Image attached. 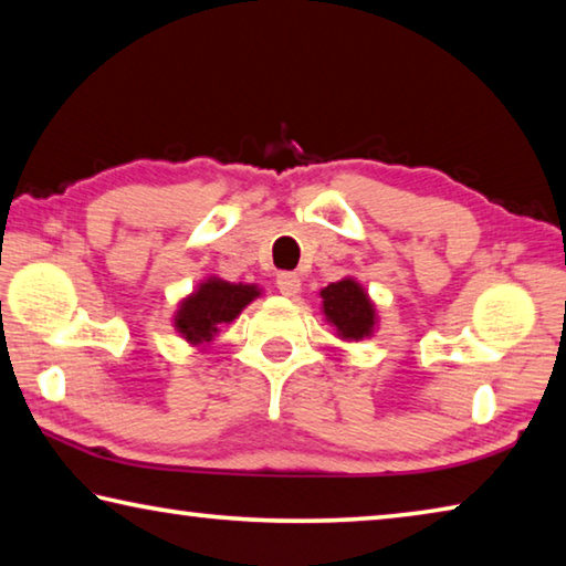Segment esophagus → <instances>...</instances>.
<instances>
[{
    "instance_id": "1",
    "label": "esophagus",
    "mask_w": 566,
    "mask_h": 566,
    "mask_svg": "<svg viewBox=\"0 0 566 566\" xmlns=\"http://www.w3.org/2000/svg\"><path fill=\"white\" fill-rule=\"evenodd\" d=\"M302 280L294 272H280L276 274V290H280L284 296H294L300 292Z\"/></svg>"
}]
</instances>
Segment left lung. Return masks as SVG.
I'll list each match as a JSON object with an SVG mask.
<instances>
[{"label": "left lung", "mask_w": 566, "mask_h": 566, "mask_svg": "<svg viewBox=\"0 0 566 566\" xmlns=\"http://www.w3.org/2000/svg\"><path fill=\"white\" fill-rule=\"evenodd\" d=\"M322 300L324 314L344 339L369 337L371 327H375V306L357 282L342 280L324 286Z\"/></svg>", "instance_id": "1"}]
</instances>
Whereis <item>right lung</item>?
Masks as SVG:
<instances>
[{
	"label": "right lung",
	"mask_w": 566,
	"mask_h": 566,
	"mask_svg": "<svg viewBox=\"0 0 566 566\" xmlns=\"http://www.w3.org/2000/svg\"><path fill=\"white\" fill-rule=\"evenodd\" d=\"M260 296L256 286L207 280L199 290L181 302L177 312V329L189 342H209L222 324L232 322L244 306Z\"/></svg>",
	"instance_id": "1"
}]
</instances>
